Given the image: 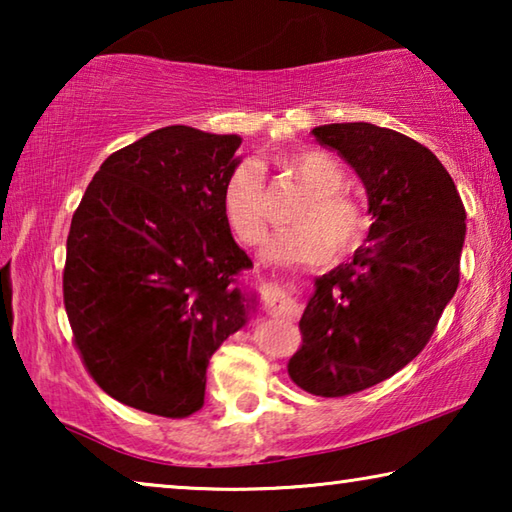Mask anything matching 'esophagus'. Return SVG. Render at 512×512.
Returning a JSON list of instances; mask_svg holds the SVG:
<instances>
[{
	"instance_id": "esophagus-1",
	"label": "esophagus",
	"mask_w": 512,
	"mask_h": 512,
	"mask_svg": "<svg viewBox=\"0 0 512 512\" xmlns=\"http://www.w3.org/2000/svg\"><path fill=\"white\" fill-rule=\"evenodd\" d=\"M300 307L291 298H273L271 300V314L280 316H298Z\"/></svg>"
}]
</instances>
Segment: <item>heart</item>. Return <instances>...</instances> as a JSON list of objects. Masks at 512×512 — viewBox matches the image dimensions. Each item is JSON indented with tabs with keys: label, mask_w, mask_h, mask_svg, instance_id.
<instances>
[{
	"label": "heart",
	"mask_w": 512,
	"mask_h": 512,
	"mask_svg": "<svg viewBox=\"0 0 512 512\" xmlns=\"http://www.w3.org/2000/svg\"><path fill=\"white\" fill-rule=\"evenodd\" d=\"M282 167L311 194L293 216L298 228L277 232L266 244V257L280 264H318L325 262L332 248L339 255L359 248L368 235L370 216L357 198L343 192V164L327 151L305 149L282 158ZM221 207L241 244L255 246L264 239L268 192L264 169L257 162L244 160L232 169L223 185Z\"/></svg>",
	"instance_id": "obj_1"
}]
</instances>
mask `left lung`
<instances>
[{
	"label": "left lung",
	"mask_w": 512,
	"mask_h": 512,
	"mask_svg": "<svg viewBox=\"0 0 512 512\" xmlns=\"http://www.w3.org/2000/svg\"><path fill=\"white\" fill-rule=\"evenodd\" d=\"M357 171L372 225L348 264L316 277L289 377L311 395L379 384L429 343L461 280L465 207L427 146L366 121L311 131Z\"/></svg>",
	"instance_id": "obj_1"
}]
</instances>
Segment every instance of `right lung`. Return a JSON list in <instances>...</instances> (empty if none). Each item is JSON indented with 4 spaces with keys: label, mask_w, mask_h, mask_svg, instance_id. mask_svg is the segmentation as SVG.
I'll list each match as a JSON object with an SVG mask.
<instances>
[{
    "label": "right lung",
    "mask_w": 512,
    "mask_h": 512,
    "mask_svg": "<svg viewBox=\"0 0 512 512\" xmlns=\"http://www.w3.org/2000/svg\"><path fill=\"white\" fill-rule=\"evenodd\" d=\"M239 135L158 128L108 155L72 216L65 311L92 379L162 418L203 406L219 345L257 305L221 192Z\"/></svg>",
    "instance_id": "1"
}]
</instances>
